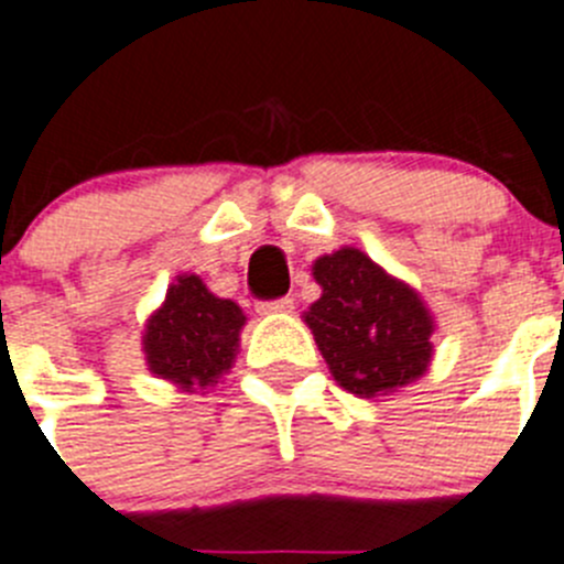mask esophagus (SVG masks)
<instances>
[{"label": "esophagus", "mask_w": 564, "mask_h": 564, "mask_svg": "<svg viewBox=\"0 0 564 564\" xmlns=\"http://www.w3.org/2000/svg\"><path fill=\"white\" fill-rule=\"evenodd\" d=\"M292 308H294L292 297H281V301L258 303V312H261V314H292Z\"/></svg>", "instance_id": "34e87169"}]
</instances>
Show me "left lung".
<instances>
[{
    "label": "left lung",
    "mask_w": 564,
    "mask_h": 564,
    "mask_svg": "<svg viewBox=\"0 0 564 564\" xmlns=\"http://www.w3.org/2000/svg\"><path fill=\"white\" fill-rule=\"evenodd\" d=\"M312 275L323 294L303 312L334 382L379 399L430 370L435 317L424 297L357 247L319 256Z\"/></svg>",
    "instance_id": "1"
}]
</instances>
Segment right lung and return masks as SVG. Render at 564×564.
<instances>
[{"instance_id": "1", "label": "right lung", "mask_w": 564, "mask_h": 564, "mask_svg": "<svg viewBox=\"0 0 564 564\" xmlns=\"http://www.w3.org/2000/svg\"><path fill=\"white\" fill-rule=\"evenodd\" d=\"M247 317L241 306L216 297L194 272H182L143 328L145 365L156 379L185 393H205L230 373Z\"/></svg>"}]
</instances>
